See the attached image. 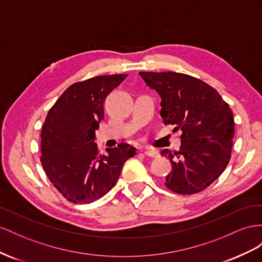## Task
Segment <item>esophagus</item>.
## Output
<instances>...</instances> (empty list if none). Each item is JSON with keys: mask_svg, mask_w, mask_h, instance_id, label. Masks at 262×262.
<instances>
[{"mask_svg": "<svg viewBox=\"0 0 262 262\" xmlns=\"http://www.w3.org/2000/svg\"><path fill=\"white\" fill-rule=\"evenodd\" d=\"M144 154L148 157H152V158H155V157L158 156V152H157L156 150H154V149H146V150L144 151Z\"/></svg>", "mask_w": 262, "mask_h": 262, "instance_id": "esophagus-1", "label": "esophagus"}]
</instances>
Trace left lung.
Listing matches in <instances>:
<instances>
[{
	"mask_svg": "<svg viewBox=\"0 0 262 262\" xmlns=\"http://www.w3.org/2000/svg\"><path fill=\"white\" fill-rule=\"evenodd\" d=\"M139 74L160 95L163 124L182 132L180 150L161 151L172 163L164 185L183 195L203 191L229 162L233 112L214 88L200 79L171 71Z\"/></svg>",
	"mask_w": 262,
	"mask_h": 262,
	"instance_id": "1",
	"label": "left lung"
}]
</instances>
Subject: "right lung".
Returning <instances> with one entry per match:
<instances>
[{"instance_id":"add662e5","label":"right lung","mask_w":262,"mask_h":262,"mask_svg":"<svg viewBox=\"0 0 262 262\" xmlns=\"http://www.w3.org/2000/svg\"><path fill=\"white\" fill-rule=\"evenodd\" d=\"M126 77L111 74L76 82L46 116L40 135L41 166L55 188L72 203L89 204L105 195L126 160L136 155V149L125 143L101 155L94 143L106 96Z\"/></svg>"}]
</instances>
